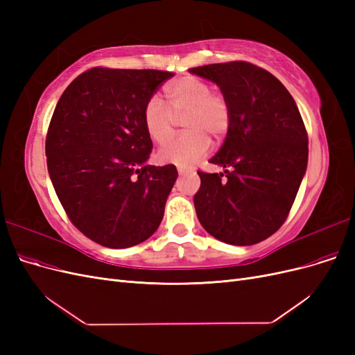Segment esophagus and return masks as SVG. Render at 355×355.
Masks as SVG:
<instances>
[{
	"mask_svg": "<svg viewBox=\"0 0 355 355\" xmlns=\"http://www.w3.org/2000/svg\"><path fill=\"white\" fill-rule=\"evenodd\" d=\"M188 171H189V168H187V167H182V166L178 167V173L179 175H185V173H188Z\"/></svg>",
	"mask_w": 355,
	"mask_h": 355,
	"instance_id": "esophagus-1",
	"label": "esophagus"
}]
</instances>
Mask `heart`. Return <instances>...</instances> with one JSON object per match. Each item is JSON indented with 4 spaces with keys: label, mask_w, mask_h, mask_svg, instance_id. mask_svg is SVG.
Here are the masks:
<instances>
[{
    "label": "heart",
    "mask_w": 355,
    "mask_h": 355,
    "mask_svg": "<svg viewBox=\"0 0 355 355\" xmlns=\"http://www.w3.org/2000/svg\"><path fill=\"white\" fill-rule=\"evenodd\" d=\"M170 108L159 96H153L145 105L144 124L154 142H164L174 131V116L187 115L184 126L189 132L159 146L157 158L161 163L188 166L207 154L210 139L219 142L230 130L231 106L222 93L211 92V85L201 78L182 77L166 87Z\"/></svg>",
    "instance_id": "heart-1"
}]
</instances>
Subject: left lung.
I'll list each match as a JSON object with an SVG mask.
<instances>
[{"instance_id": "left-lung-1", "label": "left lung", "mask_w": 355, "mask_h": 355, "mask_svg": "<svg viewBox=\"0 0 355 355\" xmlns=\"http://www.w3.org/2000/svg\"><path fill=\"white\" fill-rule=\"evenodd\" d=\"M191 73L214 83L231 106V124L211 164L198 171L197 218L214 239L252 245L282 227L308 164V135L292 94L249 62L213 63Z\"/></svg>"}]
</instances>
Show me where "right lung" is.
I'll list each match as a JSON object with an SVG mask.
<instances>
[{
    "label": "right lung",
    "instance_id": "add662e5",
    "mask_svg": "<svg viewBox=\"0 0 355 355\" xmlns=\"http://www.w3.org/2000/svg\"><path fill=\"white\" fill-rule=\"evenodd\" d=\"M175 73L92 68L63 92L46 139L47 168L68 218L111 249L148 240L164 216L178 170L146 164L144 110Z\"/></svg>",
    "mask_w": 355,
    "mask_h": 355
}]
</instances>
